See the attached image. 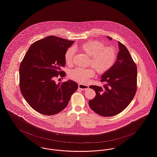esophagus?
Returning <instances> with one entry per match:
<instances>
[{"label": "esophagus", "mask_w": 157, "mask_h": 157, "mask_svg": "<svg viewBox=\"0 0 157 157\" xmlns=\"http://www.w3.org/2000/svg\"><path fill=\"white\" fill-rule=\"evenodd\" d=\"M78 88L81 89L82 90H85L88 89L89 87H88V85H83V84H79Z\"/></svg>", "instance_id": "esophagus-1"}]
</instances>
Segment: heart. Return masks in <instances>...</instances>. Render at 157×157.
Instances as JSON below:
<instances>
[{
	"label": "heart",
	"mask_w": 157,
	"mask_h": 157,
	"mask_svg": "<svg viewBox=\"0 0 157 157\" xmlns=\"http://www.w3.org/2000/svg\"><path fill=\"white\" fill-rule=\"evenodd\" d=\"M80 48L86 56L90 57L89 65L91 66L99 74H105L112 68L116 61L117 52L113 47H106L99 41H90L81 45ZM74 50L70 48L65 54L67 65L73 63ZM92 68H76L69 72V76L72 79L81 83L88 82L94 75Z\"/></svg>",
	"instance_id": "heart-1"
}]
</instances>
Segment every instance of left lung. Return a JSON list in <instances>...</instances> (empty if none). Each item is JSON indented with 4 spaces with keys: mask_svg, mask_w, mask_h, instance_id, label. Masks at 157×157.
Returning a JSON list of instances; mask_svg holds the SVG:
<instances>
[{
    "mask_svg": "<svg viewBox=\"0 0 157 157\" xmlns=\"http://www.w3.org/2000/svg\"><path fill=\"white\" fill-rule=\"evenodd\" d=\"M109 40L112 38L107 37ZM119 43V51L112 68L101 76L102 86L91 85L96 96L89 101L90 109L102 116H115L130 103L137 90V68L125 46Z\"/></svg>",
    "mask_w": 157,
    "mask_h": 157,
    "instance_id": "8db88e82",
    "label": "left lung"
}]
</instances>
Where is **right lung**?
Masks as SVG:
<instances>
[{"instance_id": "add662e5", "label": "right lung", "mask_w": 157, "mask_h": 157, "mask_svg": "<svg viewBox=\"0 0 157 157\" xmlns=\"http://www.w3.org/2000/svg\"><path fill=\"white\" fill-rule=\"evenodd\" d=\"M74 41L50 36L29 47L19 68L20 88L26 101L38 113L47 116L61 112L78 85L72 80L56 83L55 78L65 67V54Z\"/></svg>"}]
</instances>
